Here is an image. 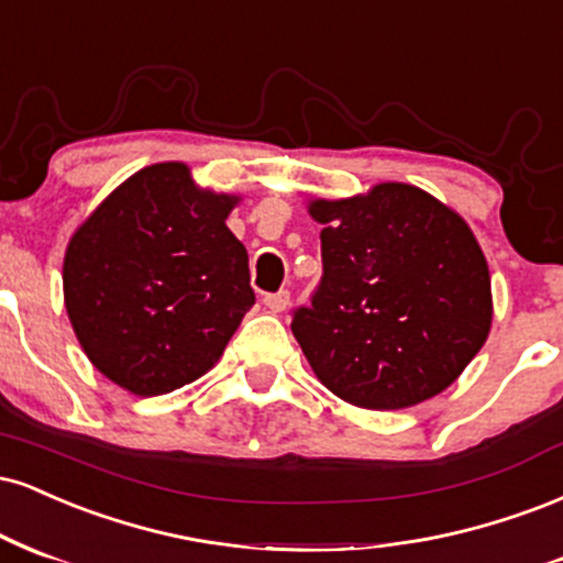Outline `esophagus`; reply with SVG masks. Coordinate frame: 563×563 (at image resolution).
Here are the masks:
<instances>
[{
  "instance_id": "34e87169",
  "label": "esophagus",
  "mask_w": 563,
  "mask_h": 563,
  "mask_svg": "<svg viewBox=\"0 0 563 563\" xmlns=\"http://www.w3.org/2000/svg\"><path fill=\"white\" fill-rule=\"evenodd\" d=\"M263 306H266L271 313H282V310H287V306H289V292L287 289H282V292L266 295L263 297Z\"/></svg>"
}]
</instances>
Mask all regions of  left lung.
I'll list each match as a JSON object with an SVG mask.
<instances>
[{"mask_svg": "<svg viewBox=\"0 0 563 563\" xmlns=\"http://www.w3.org/2000/svg\"><path fill=\"white\" fill-rule=\"evenodd\" d=\"M323 276L292 334L336 398L419 406L459 379L493 323L490 271L468 223L429 191L385 181L310 200Z\"/></svg>", "mask_w": 563, "mask_h": 563, "instance_id": "obj_1", "label": "left lung"}]
</instances>
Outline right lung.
I'll list each match as a JSON object with an SVG mask.
<instances>
[{
  "label": "right lung",
  "mask_w": 563,
  "mask_h": 563,
  "mask_svg": "<svg viewBox=\"0 0 563 563\" xmlns=\"http://www.w3.org/2000/svg\"><path fill=\"white\" fill-rule=\"evenodd\" d=\"M236 195L197 187L187 163H155L112 189L63 261V295L86 358L139 398L216 366L253 308L247 250L227 218Z\"/></svg>",
  "instance_id": "obj_1"
}]
</instances>
